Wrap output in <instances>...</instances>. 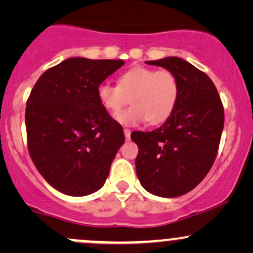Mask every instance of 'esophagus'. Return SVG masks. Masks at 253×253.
<instances>
[{
    "instance_id": "34e87169",
    "label": "esophagus",
    "mask_w": 253,
    "mask_h": 253,
    "mask_svg": "<svg viewBox=\"0 0 253 253\" xmlns=\"http://www.w3.org/2000/svg\"><path fill=\"white\" fill-rule=\"evenodd\" d=\"M124 133H125V136H126L127 140H129V138H130V129L125 128V129H124Z\"/></svg>"
}]
</instances>
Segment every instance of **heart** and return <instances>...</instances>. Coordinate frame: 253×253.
Returning <instances> with one entry per match:
<instances>
[{
    "instance_id": "obj_1",
    "label": "heart",
    "mask_w": 253,
    "mask_h": 253,
    "mask_svg": "<svg viewBox=\"0 0 253 253\" xmlns=\"http://www.w3.org/2000/svg\"><path fill=\"white\" fill-rule=\"evenodd\" d=\"M179 95L177 77L169 70L134 66L124 72L118 85L108 82L97 86V98L104 109L117 113L129 100L132 106L115 115L124 126L161 124L175 109Z\"/></svg>"
}]
</instances>
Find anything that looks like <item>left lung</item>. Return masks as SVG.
Returning a JSON list of instances; mask_svg holds the SVG:
<instances>
[{
  "instance_id": "1",
  "label": "left lung",
  "mask_w": 253,
  "mask_h": 253,
  "mask_svg": "<svg viewBox=\"0 0 253 253\" xmlns=\"http://www.w3.org/2000/svg\"><path fill=\"white\" fill-rule=\"evenodd\" d=\"M177 77L179 95L167 121L152 132H133L135 171L145 190L161 197L189 193L211 170L223 129L219 92L205 72L178 57L145 62Z\"/></svg>"
}]
</instances>
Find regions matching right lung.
<instances>
[{"label": "right lung", "instance_id": "add662e5", "mask_svg": "<svg viewBox=\"0 0 253 253\" xmlns=\"http://www.w3.org/2000/svg\"><path fill=\"white\" fill-rule=\"evenodd\" d=\"M125 64L68 58L37 81L26 104L28 151L54 189L86 196L103 187L125 134L97 98V86Z\"/></svg>", "mask_w": 253, "mask_h": 253}]
</instances>
